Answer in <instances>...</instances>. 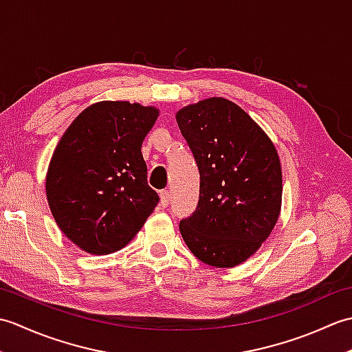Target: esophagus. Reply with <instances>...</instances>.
I'll return each mask as SVG.
<instances>
[{"label":"esophagus","mask_w":352,"mask_h":352,"mask_svg":"<svg viewBox=\"0 0 352 352\" xmlns=\"http://www.w3.org/2000/svg\"><path fill=\"white\" fill-rule=\"evenodd\" d=\"M169 203H170V193L168 190H162L160 192V206L168 207Z\"/></svg>","instance_id":"34e87169"}]
</instances>
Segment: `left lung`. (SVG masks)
I'll use <instances>...</instances> for the list:
<instances>
[{"instance_id": "obj_1", "label": "left lung", "mask_w": 352, "mask_h": 352, "mask_svg": "<svg viewBox=\"0 0 352 352\" xmlns=\"http://www.w3.org/2000/svg\"><path fill=\"white\" fill-rule=\"evenodd\" d=\"M199 169L197 210L180 222L193 256L233 267L257 252L278 221V153L260 125L233 101L212 96L177 111Z\"/></svg>"}]
</instances>
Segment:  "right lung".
Returning a JSON list of instances; mask_svg holds the SVG:
<instances>
[{
	"label": "right lung",
	"instance_id": "obj_1",
	"mask_svg": "<svg viewBox=\"0 0 352 352\" xmlns=\"http://www.w3.org/2000/svg\"><path fill=\"white\" fill-rule=\"evenodd\" d=\"M159 109L100 101L74 119L51 157L47 199L58 228L95 256L119 251L159 203L142 144Z\"/></svg>",
	"mask_w": 352,
	"mask_h": 352
}]
</instances>
